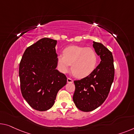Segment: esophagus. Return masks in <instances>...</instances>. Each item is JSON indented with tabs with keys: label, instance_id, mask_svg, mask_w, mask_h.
I'll return each instance as SVG.
<instances>
[{
	"label": "esophagus",
	"instance_id": "34e87169",
	"mask_svg": "<svg viewBox=\"0 0 134 134\" xmlns=\"http://www.w3.org/2000/svg\"><path fill=\"white\" fill-rule=\"evenodd\" d=\"M67 82L68 83H71L73 82V80L71 79H70V78H67Z\"/></svg>",
	"mask_w": 134,
	"mask_h": 134
}]
</instances>
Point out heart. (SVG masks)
Here are the masks:
<instances>
[{
  "instance_id": "1",
  "label": "heart",
  "mask_w": 134,
  "mask_h": 134,
  "mask_svg": "<svg viewBox=\"0 0 134 134\" xmlns=\"http://www.w3.org/2000/svg\"><path fill=\"white\" fill-rule=\"evenodd\" d=\"M63 53L57 57L58 67L62 73H67L71 65L73 75L77 78H84L91 75L97 66L98 57L91 48L72 46L65 48Z\"/></svg>"
}]
</instances>
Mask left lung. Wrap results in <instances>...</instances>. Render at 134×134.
Listing matches in <instances>:
<instances>
[{"mask_svg":"<svg viewBox=\"0 0 134 134\" xmlns=\"http://www.w3.org/2000/svg\"><path fill=\"white\" fill-rule=\"evenodd\" d=\"M93 46L100 58L98 66L88 76L75 81L73 100L81 111L94 110L104 102L114 77L113 54L102 44L93 41Z\"/></svg>","mask_w":134,"mask_h":134,"instance_id":"1","label":"left lung"}]
</instances>
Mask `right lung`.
I'll use <instances>...</instances> for the list:
<instances>
[{
  "mask_svg": "<svg viewBox=\"0 0 134 134\" xmlns=\"http://www.w3.org/2000/svg\"><path fill=\"white\" fill-rule=\"evenodd\" d=\"M57 41L44 38L26 49L19 64L23 98L35 110L44 111L55 103L67 77L57 69Z\"/></svg>",
  "mask_w": 134,
  "mask_h": 134,
  "instance_id": "1",
  "label": "right lung"
}]
</instances>
